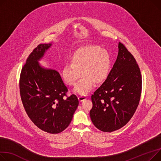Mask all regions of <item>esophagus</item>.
I'll list each match as a JSON object with an SVG mask.
<instances>
[{
  "mask_svg": "<svg viewBox=\"0 0 161 161\" xmlns=\"http://www.w3.org/2000/svg\"><path fill=\"white\" fill-rule=\"evenodd\" d=\"M87 96H85V95H83V96H78V100H79L80 102H82V101H83L84 100L87 99Z\"/></svg>",
  "mask_w": 161,
  "mask_h": 161,
  "instance_id": "34e87169",
  "label": "esophagus"
}]
</instances>
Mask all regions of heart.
I'll return each mask as SVG.
<instances>
[{
	"label": "heart",
	"instance_id": "b5f03b06",
	"mask_svg": "<svg viewBox=\"0 0 161 161\" xmlns=\"http://www.w3.org/2000/svg\"><path fill=\"white\" fill-rule=\"evenodd\" d=\"M111 57L109 52L98 45H87L74 51L70 58V63L63 67L62 75L70 86L76 84L74 92L86 95L91 89L93 82L100 84L108 78L111 69Z\"/></svg>",
	"mask_w": 161,
	"mask_h": 161
}]
</instances>
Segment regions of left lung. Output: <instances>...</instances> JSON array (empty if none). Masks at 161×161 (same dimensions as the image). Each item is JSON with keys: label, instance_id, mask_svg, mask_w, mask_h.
<instances>
[{"label": "left lung", "instance_id": "8db88e82", "mask_svg": "<svg viewBox=\"0 0 161 161\" xmlns=\"http://www.w3.org/2000/svg\"><path fill=\"white\" fill-rule=\"evenodd\" d=\"M142 75L136 59L119 42V54L108 78L91 96L90 116L103 132L124 126L133 116L140 102Z\"/></svg>", "mask_w": 161, "mask_h": 161}]
</instances>
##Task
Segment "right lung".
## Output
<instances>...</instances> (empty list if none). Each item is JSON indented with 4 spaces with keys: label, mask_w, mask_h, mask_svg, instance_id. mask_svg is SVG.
Segmentation results:
<instances>
[{
    "label": "right lung",
    "mask_w": 161,
    "mask_h": 161,
    "mask_svg": "<svg viewBox=\"0 0 161 161\" xmlns=\"http://www.w3.org/2000/svg\"><path fill=\"white\" fill-rule=\"evenodd\" d=\"M51 44H40L29 55L19 79L20 98L30 119L40 130L57 134L69 125L79 101L68 89L59 74L42 69L37 62Z\"/></svg>",
    "instance_id": "obj_1"
}]
</instances>
